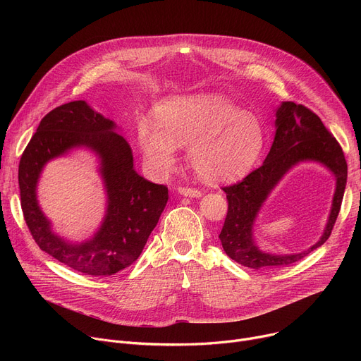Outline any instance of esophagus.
Returning a JSON list of instances; mask_svg holds the SVG:
<instances>
[{"instance_id":"1","label":"esophagus","mask_w":361,"mask_h":361,"mask_svg":"<svg viewBox=\"0 0 361 361\" xmlns=\"http://www.w3.org/2000/svg\"><path fill=\"white\" fill-rule=\"evenodd\" d=\"M178 193L187 197H200L202 193L197 188H192V187H178Z\"/></svg>"}]
</instances>
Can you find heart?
Instances as JSON below:
<instances>
[{
	"instance_id": "b5f03b06",
	"label": "heart",
	"mask_w": 361,
	"mask_h": 361,
	"mask_svg": "<svg viewBox=\"0 0 361 361\" xmlns=\"http://www.w3.org/2000/svg\"><path fill=\"white\" fill-rule=\"evenodd\" d=\"M157 118H142L137 124L143 157L157 173H168L176 164L177 147L188 145V164L199 178L211 184L234 181L253 168L267 142L255 114L216 93L168 99L158 106Z\"/></svg>"
}]
</instances>
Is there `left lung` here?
I'll use <instances>...</instances> for the list:
<instances>
[{"mask_svg": "<svg viewBox=\"0 0 361 361\" xmlns=\"http://www.w3.org/2000/svg\"><path fill=\"white\" fill-rule=\"evenodd\" d=\"M275 139L262 166L241 181L222 187L228 200V212L219 234L225 253L252 269L283 268L301 260L324 244L335 225L347 184V161L336 139L313 111L305 105L282 102L276 109ZM314 160L332 170L337 180L333 209L321 240L301 254L275 255L260 251L252 238V225L262 202L294 164Z\"/></svg>", "mask_w": 361, "mask_h": 361, "instance_id": "left-lung-1", "label": "left lung"}]
</instances>
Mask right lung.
Instances as JSON below:
<instances>
[{
  "mask_svg": "<svg viewBox=\"0 0 361 361\" xmlns=\"http://www.w3.org/2000/svg\"><path fill=\"white\" fill-rule=\"evenodd\" d=\"M116 127L85 101L56 106L41 120L18 164L22 211L33 240L68 268L93 276H109L135 263L168 202L166 185L145 180L133 168L131 147ZM80 145L102 159L109 206L97 235L68 243L51 233L37 204L35 185L48 160Z\"/></svg>",
  "mask_w": 361,
  "mask_h": 361,
  "instance_id": "1",
  "label": "right lung"
}]
</instances>
